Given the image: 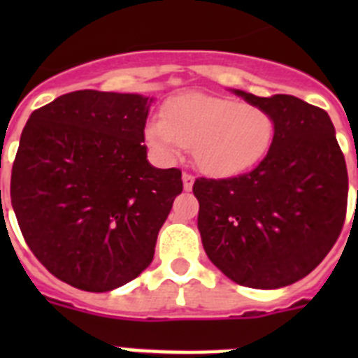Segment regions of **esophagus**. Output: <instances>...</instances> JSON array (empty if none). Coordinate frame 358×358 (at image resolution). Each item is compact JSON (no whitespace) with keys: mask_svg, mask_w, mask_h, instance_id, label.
I'll use <instances>...</instances> for the list:
<instances>
[{"mask_svg":"<svg viewBox=\"0 0 358 358\" xmlns=\"http://www.w3.org/2000/svg\"><path fill=\"white\" fill-rule=\"evenodd\" d=\"M194 182L195 179L189 173H182V188H185V192H189V189L194 188Z\"/></svg>","mask_w":358,"mask_h":358,"instance_id":"esophagus-1","label":"esophagus"}]
</instances>
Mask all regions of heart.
Listing matches in <instances>:
<instances>
[{"instance_id":"1","label":"heart","mask_w":358,"mask_h":358,"mask_svg":"<svg viewBox=\"0 0 358 358\" xmlns=\"http://www.w3.org/2000/svg\"><path fill=\"white\" fill-rule=\"evenodd\" d=\"M267 110L233 98L186 93L169 98L161 120L145 123L143 138L159 159L170 161L192 147L195 166L208 177L231 179L265 159L274 141Z\"/></svg>"}]
</instances>
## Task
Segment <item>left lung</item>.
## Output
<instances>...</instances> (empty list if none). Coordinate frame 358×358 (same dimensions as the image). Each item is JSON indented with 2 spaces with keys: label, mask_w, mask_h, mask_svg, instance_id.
Here are the masks:
<instances>
[{
  "label": "left lung",
  "mask_w": 358,
  "mask_h": 358,
  "mask_svg": "<svg viewBox=\"0 0 358 358\" xmlns=\"http://www.w3.org/2000/svg\"><path fill=\"white\" fill-rule=\"evenodd\" d=\"M274 120L273 147L255 170L197 179V227L208 258L251 289H281L310 274L339 238L348 172L327 110L290 94L233 90Z\"/></svg>",
  "instance_id": "8db88e82"
}]
</instances>
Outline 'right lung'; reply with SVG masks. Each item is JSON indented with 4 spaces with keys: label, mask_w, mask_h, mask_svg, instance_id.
Segmentation results:
<instances>
[{
    "label": "right lung",
    "mask_w": 358,
    "mask_h": 358,
    "mask_svg": "<svg viewBox=\"0 0 358 358\" xmlns=\"http://www.w3.org/2000/svg\"><path fill=\"white\" fill-rule=\"evenodd\" d=\"M154 96L84 90L34 110L10 197L28 248L75 289L109 292L140 276L182 192L181 170L147 159Z\"/></svg>",
    "instance_id": "right-lung-1"
}]
</instances>
